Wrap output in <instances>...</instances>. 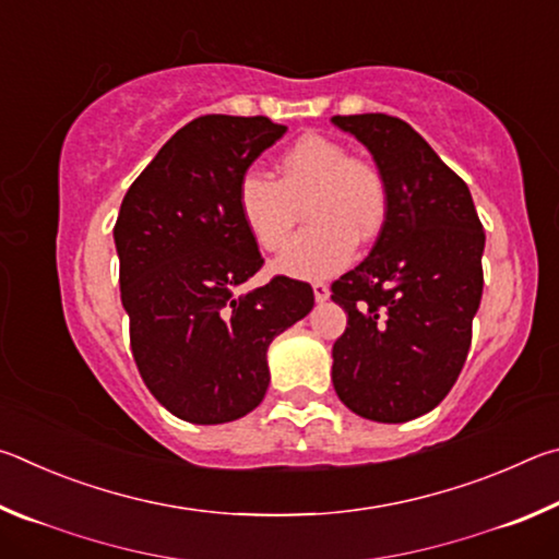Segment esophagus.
Instances as JSON below:
<instances>
[{
    "label": "esophagus",
    "instance_id": "obj_1",
    "mask_svg": "<svg viewBox=\"0 0 559 559\" xmlns=\"http://www.w3.org/2000/svg\"><path fill=\"white\" fill-rule=\"evenodd\" d=\"M313 296L318 302H325L330 298V288L325 286V283H313Z\"/></svg>",
    "mask_w": 559,
    "mask_h": 559
}]
</instances>
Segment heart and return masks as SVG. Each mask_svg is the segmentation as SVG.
Returning <instances> with one entry per match:
<instances>
[{"instance_id": "1", "label": "heart", "mask_w": 559, "mask_h": 559, "mask_svg": "<svg viewBox=\"0 0 559 559\" xmlns=\"http://www.w3.org/2000/svg\"><path fill=\"white\" fill-rule=\"evenodd\" d=\"M278 179L246 173L236 189L241 222L261 249L281 251L300 219L310 222L276 261L293 278L320 281L345 269L357 239L382 231L390 212V189L380 167L349 157V150L325 135L298 138L276 163Z\"/></svg>"}]
</instances>
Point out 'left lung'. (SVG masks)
Returning a JSON list of instances; mask_svg holds the SVG:
<instances>
[{"label": "left lung", "mask_w": 559, "mask_h": 559, "mask_svg": "<svg viewBox=\"0 0 559 559\" xmlns=\"http://www.w3.org/2000/svg\"><path fill=\"white\" fill-rule=\"evenodd\" d=\"M370 150L390 212L370 257L333 283L347 313L333 384L347 409L402 424L431 412L459 380L484 293L486 234L471 192L409 122L335 116Z\"/></svg>", "instance_id": "obj_1"}]
</instances>
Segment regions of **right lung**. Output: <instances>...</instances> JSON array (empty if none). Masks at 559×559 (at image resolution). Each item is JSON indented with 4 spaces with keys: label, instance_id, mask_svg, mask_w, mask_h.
Returning a JSON list of instances; mask_svg holds the SVG:
<instances>
[{
    "label": "right lung",
    "instance_id": "right-lung-1",
    "mask_svg": "<svg viewBox=\"0 0 559 559\" xmlns=\"http://www.w3.org/2000/svg\"><path fill=\"white\" fill-rule=\"evenodd\" d=\"M286 126L202 116L167 140L120 204V300L140 377L167 412L226 424L269 390L271 340L306 318L313 288L276 276L239 290L263 266L236 204L239 179Z\"/></svg>",
    "mask_w": 559,
    "mask_h": 559
}]
</instances>
